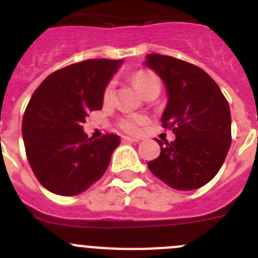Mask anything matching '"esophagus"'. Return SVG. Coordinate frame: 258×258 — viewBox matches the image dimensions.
I'll use <instances>...</instances> for the list:
<instances>
[{
    "label": "esophagus",
    "mask_w": 258,
    "mask_h": 258,
    "mask_svg": "<svg viewBox=\"0 0 258 258\" xmlns=\"http://www.w3.org/2000/svg\"><path fill=\"white\" fill-rule=\"evenodd\" d=\"M122 142H138V140L137 138H132V137L124 136L122 137Z\"/></svg>",
    "instance_id": "1"
}]
</instances>
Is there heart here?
<instances>
[{
  "mask_svg": "<svg viewBox=\"0 0 258 258\" xmlns=\"http://www.w3.org/2000/svg\"><path fill=\"white\" fill-rule=\"evenodd\" d=\"M132 80H133L134 84L137 85V88L140 89V92L142 93L143 95L152 92V90L160 92V79H159L154 72H151V71H137V72L133 74V76H132ZM113 95H115V83H113V81H109L103 92V101L108 103V102H111L113 99ZM145 117H142V116L129 115L125 116V117H122L121 120H120L118 126L121 127V131L126 132V133L138 134L142 131V126L143 124H145Z\"/></svg>",
  "mask_w": 258,
  "mask_h": 258,
  "instance_id": "1",
  "label": "heart"
}]
</instances>
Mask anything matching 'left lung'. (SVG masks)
<instances>
[{"label": "left lung", "mask_w": 258, "mask_h": 258, "mask_svg": "<svg viewBox=\"0 0 258 258\" xmlns=\"http://www.w3.org/2000/svg\"><path fill=\"white\" fill-rule=\"evenodd\" d=\"M145 64L165 84L168 103L163 127L175 141L160 145L149 161L152 174L175 190H195L221 169L231 145V115L226 98L207 72L173 56L149 54Z\"/></svg>", "instance_id": "1"}]
</instances>
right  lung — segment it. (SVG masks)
I'll return each instance as SVG.
<instances>
[{
	"mask_svg": "<svg viewBox=\"0 0 258 258\" xmlns=\"http://www.w3.org/2000/svg\"><path fill=\"white\" fill-rule=\"evenodd\" d=\"M122 60L88 59L49 75L23 116L27 159L45 188L63 197L88 190L108 168L116 134L88 138L83 124L102 109L103 92Z\"/></svg>",
	"mask_w": 258,
	"mask_h": 258,
	"instance_id": "obj_1",
	"label": "right lung"
}]
</instances>
